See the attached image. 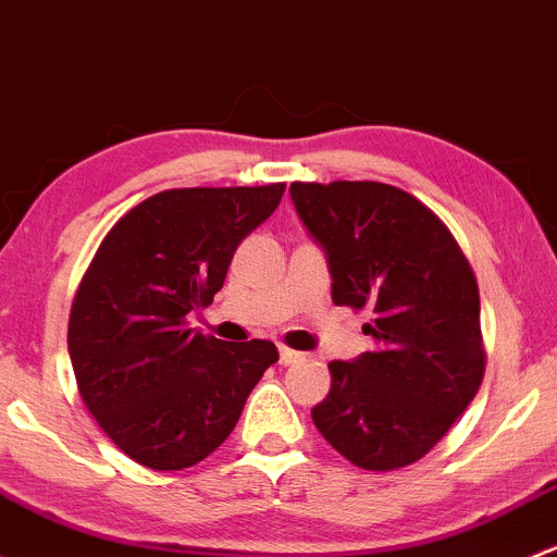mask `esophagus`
<instances>
[{
    "mask_svg": "<svg viewBox=\"0 0 557 557\" xmlns=\"http://www.w3.org/2000/svg\"><path fill=\"white\" fill-rule=\"evenodd\" d=\"M298 360H304L301 352H296V349L280 344V362H283V366H290V362H298Z\"/></svg>",
    "mask_w": 557,
    "mask_h": 557,
    "instance_id": "34e87169",
    "label": "esophagus"
}]
</instances>
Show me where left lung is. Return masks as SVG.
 Masks as SVG:
<instances>
[{
    "mask_svg": "<svg viewBox=\"0 0 557 557\" xmlns=\"http://www.w3.org/2000/svg\"><path fill=\"white\" fill-rule=\"evenodd\" d=\"M296 213L323 245L333 304L371 309V352L333 360L312 408L320 435L360 470L413 465L441 443L485 373L480 294L448 226L379 181L290 184Z\"/></svg>",
    "mask_w": 557,
    "mask_h": 557,
    "instance_id": "left-lung-1",
    "label": "left lung"
}]
</instances>
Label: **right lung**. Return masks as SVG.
Listing matches in <instances>:
<instances>
[{
	"instance_id": "right-lung-1",
	"label": "right lung",
	"mask_w": 557,
	"mask_h": 557,
	"mask_svg": "<svg viewBox=\"0 0 557 557\" xmlns=\"http://www.w3.org/2000/svg\"><path fill=\"white\" fill-rule=\"evenodd\" d=\"M285 184L165 189L127 210L98 245L69 314V355L87 411L122 454L184 470L232 435L277 347L226 344L186 314L224 285L237 245Z\"/></svg>"
}]
</instances>
